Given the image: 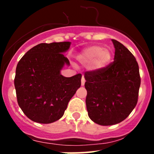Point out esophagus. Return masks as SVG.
Segmentation results:
<instances>
[{"label": "esophagus", "instance_id": "obj_1", "mask_svg": "<svg viewBox=\"0 0 154 154\" xmlns=\"http://www.w3.org/2000/svg\"><path fill=\"white\" fill-rule=\"evenodd\" d=\"M85 79L84 76H82V79H81V85H82V86L85 85Z\"/></svg>", "mask_w": 154, "mask_h": 154}]
</instances>
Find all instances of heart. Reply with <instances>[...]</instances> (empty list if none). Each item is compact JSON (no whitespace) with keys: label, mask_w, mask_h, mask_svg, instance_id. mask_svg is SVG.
Returning a JSON list of instances; mask_svg holds the SVG:
<instances>
[{"label":"heart","mask_w":154,"mask_h":154,"mask_svg":"<svg viewBox=\"0 0 154 154\" xmlns=\"http://www.w3.org/2000/svg\"><path fill=\"white\" fill-rule=\"evenodd\" d=\"M79 63L90 66L93 70H100L110 64L112 60V52L101 45H93L85 48L77 56Z\"/></svg>","instance_id":"b5f03b06"}]
</instances>
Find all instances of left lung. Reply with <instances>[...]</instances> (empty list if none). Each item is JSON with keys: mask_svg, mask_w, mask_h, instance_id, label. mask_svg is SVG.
<instances>
[{"mask_svg": "<svg viewBox=\"0 0 154 154\" xmlns=\"http://www.w3.org/2000/svg\"><path fill=\"white\" fill-rule=\"evenodd\" d=\"M111 41L115 49L114 62L85 74L88 116L103 126L116 125L130 115L137 104L140 85L135 58L121 43Z\"/></svg>", "mask_w": 154, "mask_h": 154, "instance_id": "8db88e82", "label": "left lung"}]
</instances>
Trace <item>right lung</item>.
<instances>
[{"label":"right lung","instance_id":"1","mask_svg":"<svg viewBox=\"0 0 154 154\" xmlns=\"http://www.w3.org/2000/svg\"><path fill=\"white\" fill-rule=\"evenodd\" d=\"M70 42L40 43L24 54L16 69L17 101L24 114L35 122L50 124L62 117L69 101L81 85L80 74H61L69 61L63 54Z\"/></svg>","mask_w":154,"mask_h":154}]
</instances>
